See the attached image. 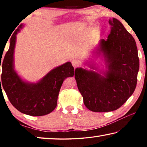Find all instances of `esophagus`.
I'll list each match as a JSON object with an SVG mask.
<instances>
[{
  "label": "esophagus",
  "instance_id": "1",
  "mask_svg": "<svg viewBox=\"0 0 147 147\" xmlns=\"http://www.w3.org/2000/svg\"><path fill=\"white\" fill-rule=\"evenodd\" d=\"M71 63H72V65H73V66L74 68L78 67L80 65L79 61L78 60H76V59H73V60H72Z\"/></svg>",
  "mask_w": 147,
  "mask_h": 147
}]
</instances>
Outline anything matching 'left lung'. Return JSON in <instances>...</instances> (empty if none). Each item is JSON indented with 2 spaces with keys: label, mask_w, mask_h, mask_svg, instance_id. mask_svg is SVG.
Here are the masks:
<instances>
[{
  "label": "left lung",
  "mask_w": 147,
  "mask_h": 147,
  "mask_svg": "<svg viewBox=\"0 0 147 147\" xmlns=\"http://www.w3.org/2000/svg\"><path fill=\"white\" fill-rule=\"evenodd\" d=\"M108 22L110 34L99 45L108 63L105 77L82 68H76L74 74L84 104L94 112L120 108L133 94L138 80L139 59L135 39L119 20Z\"/></svg>",
  "instance_id": "8db88e82"
}]
</instances>
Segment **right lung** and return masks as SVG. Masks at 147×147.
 I'll use <instances>...</instances> for the list:
<instances>
[{"label":"right lung","instance_id":"right-lung-1","mask_svg":"<svg viewBox=\"0 0 147 147\" xmlns=\"http://www.w3.org/2000/svg\"><path fill=\"white\" fill-rule=\"evenodd\" d=\"M22 27L20 24L11 37L9 48L2 61L1 89L3 87L9 102L20 112L31 116L45 115L55 109L62 83L74 75V69L70 62H67L52 70L38 83L22 80L13 70L16 35Z\"/></svg>","mask_w":147,"mask_h":147}]
</instances>
